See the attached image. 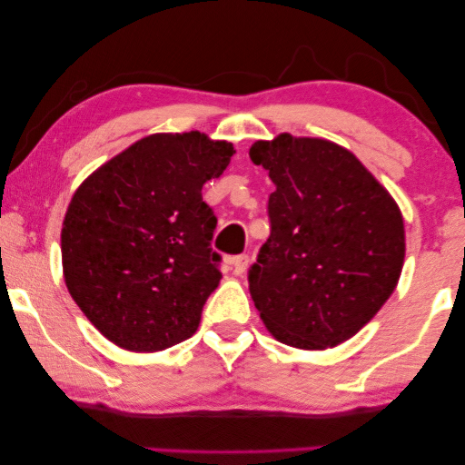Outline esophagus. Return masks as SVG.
<instances>
[{
    "label": "esophagus",
    "mask_w": 465,
    "mask_h": 465,
    "mask_svg": "<svg viewBox=\"0 0 465 465\" xmlns=\"http://www.w3.org/2000/svg\"><path fill=\"white\" fill-rule=\"evenodd\" d=\"M251 263V257L247 253H241V255H234L231 260V268H232V273H237V276H242V273L247 272Z\"/></svg>",
    "instance_id": "esophagus-1"
}]
</instances>
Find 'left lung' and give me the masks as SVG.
I'll return each instance as SVG.
<instances>
[{
	"mask_svg": "<svg viewBox=\"0 0 465 465\" xmlns=\"http://www.w3.org/2000/svg\"><path fill=\"white\" fill-rule=\"evenodd\" d=\"M273 181L270 239L247 280L282 344L323 350L352 338L383 307L404 265V220L352 152L315 138L255 142Z\"/></svg>",
	"mask_w": 465,
	"mask_h": 465,
	"instance_id": "8db88e82",
	"label": "left lung"
}]
</instances>
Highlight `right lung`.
<instances>
[{
    "instance_id": "right-lung-1",
    "label": "right lung",
    "mask_w": 465,
    "mask_h": 465,
    "mask_svg": "<svg viewBox=\"0 0 465 465\" xmlns=\"http://www.w3.org/2000/svg\"><path fill=\"white\" fill-rule=\"evenodd\" d=\"M232 154V143L200 132L154 134L74 193L61 231L65 284L113 344L156 352L195 333L223 278L202 187Z\"/></svg>"
}]
</instances>
